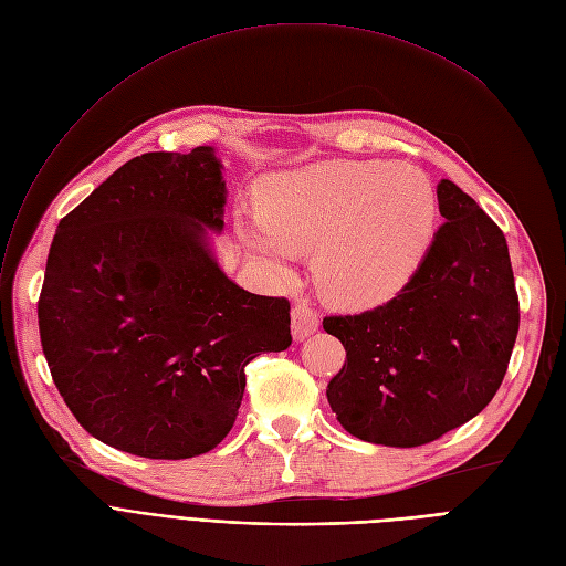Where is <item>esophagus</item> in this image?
Masks as SVG:
<instances>
[{
  "label": "esophagus",
  "instance_id": "1",
  "mask_svg": "<svg viewBox=\"0 0 566 566\" xmlns=\"http://www.w3.org/2000/svg\"><path fill=\"white\" fill-rule=\"evenodd\" d=\"M319 327V317L317 313L306 306V304H297L292 308V336L297 340L308 338L315 329Z\"/></svg>",
  "mask_w": 566,
  "mask_h": 566
}]
</instances>
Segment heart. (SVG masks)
Instances as JSON below:
<instances>
[{
	"label": "heart",
	"instance_id": "b5f03b06",
	"mask_svg": "<svg viewBox=\"0 0 566 566\" xmlns=\"http://www.w3.org/2000/svg\"><path fill=\"white\" fill-rule=\"evenodd\" d=\"M262 213L239 217L247 247L281 272L315 251V279L327 300L366 308L406 287L438 230L430 177L391 160H336L281 175L262 188Z\"/></svg>",
	"mask_w": 566,
	"mask_h": 566
}]
</instances>
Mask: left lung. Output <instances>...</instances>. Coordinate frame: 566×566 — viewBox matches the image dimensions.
<instances>
[{"mask_svg":"<svg viewBox=\"0 0 566 566\" xmlns=\"http://www.w3.org/2000/svg\"><path fill=\"white\" fill-rule=\"evenodd\" d=\"M433 244L394 300L322 327L345 347L327 385L336 419L364 442L421 447L497 394L518 336V292L497 223L449 179Z\"/></svg>","mask_w":566,"mask_h":566,"instance_id":"1","label":"left lung"}]
</instances>
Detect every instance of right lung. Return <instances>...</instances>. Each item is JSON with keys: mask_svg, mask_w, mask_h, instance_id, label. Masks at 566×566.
I'll return each mask as SVG.
<instances>
[{"mask_svg": "<svg viewBox=\"0 0 566 566\" xmlns=\"http://www.w3.org/2000/svg\"><path fill=\"white\" fill-rule=\"evenodd\" d=\"M211 147L130 158L60 221L39 297L43 355L96 440L179 461L237 419L247 364L292 343L290 302L232 283L205 244L223 228Z\"/></svg>", "mask_w": 566, "mask_h": 566, "instance_id": "add662e5", "label": "right lung"}]
</instances>
